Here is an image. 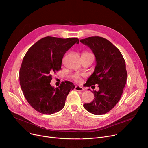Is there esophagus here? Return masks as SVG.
Masks as SVG:
<instances>
[{"instance_id": "34e87169", "label": "esophagus", "mask_w": 148, "mask_h": 148, "mask_svg": "<svg viewBox=\"0 0 148 148\" xmlns=\"http://www.w3.org/2000/svg\"><path fill=\"white\" fill-rule=\"evenodd\" d=\"M75 90H77V91H80V92H82L84 90V88L82 87V86H76L75 88Z\"/></svg>"}]
</instances>
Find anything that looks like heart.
<instances>
[{
    "label": "heart",
    "mask_w": 148,
    "mask_h": 148,
    "mask_svg": "<svg viewBox=\"0 0 148 148\" xmlns=\"http://www.w3.org/2000/svg\"><path fill=\"white\" fill-rule=\"evenodd\" d=\"M75 79L77 80V81H79L80 80V78L79 77H76V78H75Z\"/></svg>",
    "instance_id": "1"
}]
</instances>
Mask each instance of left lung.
Instances as JSON below:
<instances>
[{"instance_id": "left-lung-1", "label": "left lung", "mask_w": 148, "mask_h": 148, "mask_svg": "<svg viewBox=\"0 0 148 148\" xmlns=\"http://www.w3.org/2000/svg\"><path fill=\"white\" fill-rule=\"evenodd\" d=\"M80 42L91 49L96 59L87 86L97 84L99 88L98 91H92L94 100L83 106L93 114L102 115L111 110L120 99L127 81L125 62L118 48L104 38L91 36Z\"/></svg>"}]
</instances>
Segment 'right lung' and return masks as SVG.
Listing matches in <instances>:
<instances>
[{"mask_svg": "<svg viewBox=\"0 0 148 148\" xmlns=\"http://www.w3.org/2000/svg\"><path fill=\"white\" fill-rule=\"evenodd\" d=\"M75 43L76 38H43L34 44L24 56L20 70V82L29 104L37 112L52 114L61 110L70 91L75 85L63 82L55 88L51 81L53 73L61 69L66 52Z\"/></svg>", "mask_w": 148, "mask_h": 148, "instance_id": "add662e5", "label": "right lung"}]
</instances>
